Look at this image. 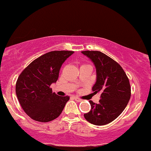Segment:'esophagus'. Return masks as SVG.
I'll return each instance as SVG.
<instances>
[{
  "mask_svg": "<svg viewBox=\"0 0 151 151\" xmlns=\"http://www.w3.org/2000/svg\"><path fill=\"white\" fill-rule=\"evenodd\" d=\"M74 100H75L76 101H77V102H81V101H82V100H81V99H79V98H78V97H74Z\"/></svg>",
  "mask_w": 151,
  "mask_h": 151,
  "instance_id": "34e87169",
  "label": "esophagus"
}]
</instances>
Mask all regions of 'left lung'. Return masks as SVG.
<instances>
[{
  "label": "left lung",
  "mask_w": 151,
  "mask_h": 151,
  "mask_svg": "<svg viewBox=\"0 0 151 151\" xmlns=\"http://www.w3.org/2000/svg\"><path fill=\"white\" fill-rule=\"evenodd\" d=\"M82 53L95 65L97 81L92 90L94 94H101L98 104L89 101L91 110L84 117L93 125H107L123 112L130 100L131 88L128 77L121 66L104 53L98 51Z\"/></svg>",
  "instance_id": "left-lung-1"
}]
</instances>
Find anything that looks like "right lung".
I'll use <instances>...</instances> for the list:
<instances>
[{
    "instance_id": "add662e5",
    "label": "right lung",
    "mask_w": 151,
    "mask_h": 151,
    "mask_svg": "<svg viewBox=\"0 0 151 151\" xmlns=\"http://www.w3.org/2000/svg\"><path fill=\"white\" fill-rule=\"evenodd\" d=\"M72 51H52L33 61L21 73L16 84V93L24 112L33 120L46 122L62 113L69 96L52 92L50 86L57 81L59 70Z\"/></svg>"
}]
</instances>
